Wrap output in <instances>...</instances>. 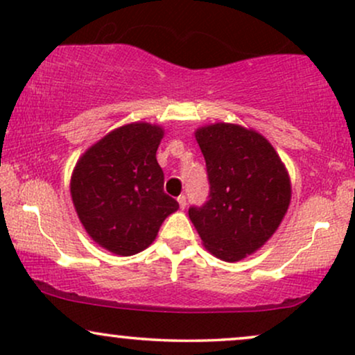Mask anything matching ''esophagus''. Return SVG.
<instances>
[{
  "label": "esophagus",
  "instance_id": "34e87169",
  "mask_svg": "<svg viewBox=\"0 0 355 355\" xmlns=\"http://www.w3.org/2000/svg\"><path fill=\"white\" fill-rule=\"evenodd\" d=\"M177 200H178V205H180V209L182 210L185 209V207H187V197H185V195H180V197H178Z\"/></svg>",
  "mask_w": 355,
  "mask_h": 355
}]
</instances>
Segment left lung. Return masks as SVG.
I'll use <instances>...</instances> for the list:
<instances>
[{"label":"left lung","mask_w":355,"mask_h":355,"mask_svg":"<svg viewBox=\"0 0 355 355\" xmlns=\"http://www.w3.org/2000/svg\"><path fill=\"white\" fill-rule=\"evenodd\" d=\"M207 164L210 195L189 217L210 254L239 262L259 250L279 229L291 203L285 165L255 130L234 123L195 132Z\"/></svg>","instance_id":"obj_1"}]
</instances>
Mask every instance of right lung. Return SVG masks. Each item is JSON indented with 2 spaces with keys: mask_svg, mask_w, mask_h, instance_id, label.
<instances>
[{
  "mask_svg": "<svg viewBox=\"0 0 355 355\" xmlns=\"http://www.w3.org/2000/svg\"><path fill=\"white\" fill-rule=\"evenodd\" d=\"M158 125L130 123L110 132L80 157L71 198L85 230L116 255H135L157 237L178 202L164 191Z\"/></svg>",
  "mask_w": 355,
  "mask_h": 355,
  "instance_id": "right-lung-1",
  "label": "right lung"
}]
</instances>
